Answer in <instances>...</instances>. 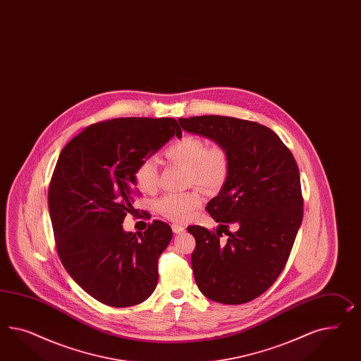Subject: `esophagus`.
Listing matches in <instances>:
<instances>
[{
  "label": "esophagus",
  "mask_w": 361,
  "mask_h": 361,
  "mask_svg": "<svg viewBox=\"0 0 361 361\" xmlns=\"http://www.w3.org/2000/svg\"><path fill=\"white\" fill-rule=\"evenodd\" d=\"M172 231L175 234H183L185 231V228L183 226H180V224H172Z\"/></svg>",
  "instance_id": "obj_1"
}]
</instances>
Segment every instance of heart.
Returning a JSON list of instances; mask_svg holds the SVG:
<instances>
[{"label":"heart","mask_w":361,"mask_h":361,"mask_svg":"<svg viewBox=\"0 0 361 361\" xmlns=\"http://www.w3.org/2000/svg\"><path fill=\"white\" fill-rule=\"evenodd\" d=\"M168 160L188 166L190 183L204 186L207 190H218L224 185L230 173V157L219 145L206 146L202 137L184 135L166 147ZM135 184L145 193L155 192L159 184V171L155 159H145L135 171ZM202 204V195L198 190L184 193H168L156 201L159 214L169 221L184 224L192 218Z\"/></svg>","instance_id":"1"}]
</instances>
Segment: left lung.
<instances>
[{"mask_svg":"<svg viewBox=\"0 0 361 361\" xmlns=\"http://www.w3.org/2000/svg\"><path fill=\"white\" fill-rule=\"evenodd\" d=\"M178 122L188 133L214 140L230 157L228 178L206 206L221 231L188 228L195 239V283L215 302H250L283 272L302 222L298 166L277 134L260 123L221 116ZM228 223L237 226L235 233ZM222 232L229 235L224 244Z\"/></svg>","mask_w":361,"mask_h":361,"instance_id":"left-lung-1","label":"left lung"}]
</instances>
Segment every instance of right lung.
<instances>
[{"mask_svg":"<svg viewBox=\"0 0 361 361\" xmlns=\"http://www.w3.org/2000/svg\"><path fill=\"white\" fill-rule=\"evenodd\" d=\"M173 135L183 137L173 118H116L87 127L59 155L49 189L59 257L99 302L134 306L155 290L172 230L155 221L137 235L122 224L139 195L137 166Z\"/></svg>","mask_w":361,"mask_h":361,"instance_id":"obj_1","label":"right lung"}]
</instances>
